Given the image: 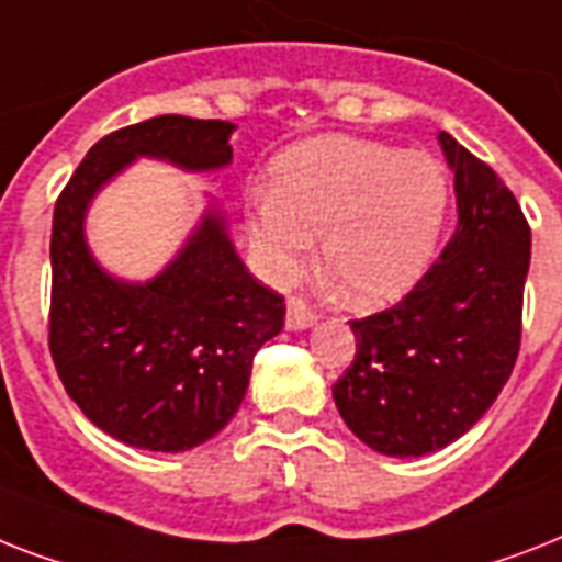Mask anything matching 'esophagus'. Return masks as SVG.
<instances>
[{
    "label": "esophagus",
    "instance_id": "esophagus-1",
    "mask_svg": "<svg viewBox=\"0 0 562 562\" xmlns=\"http://www.w3.org/2000/svg\"><path fill=\"white\" fill-rule=\"evenodd\" d=\"M316 325V316L310 313V307L299 299H290L286 302V330H307V327Z\"/></svg>",
    "mask_w": 562,
    "mask_h": 562
}]
</instances>
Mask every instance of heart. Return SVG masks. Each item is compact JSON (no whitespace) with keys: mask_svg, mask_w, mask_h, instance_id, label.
<instances>
[{"mask_svg":"<svg viewBox=\"0 0 562 562\" xmlns=\"http://www.w3.org/2000/svg\"><path fill=\"white\" fill-rule=\"evenodd\" d=\"M450 179L420 150L401 154L351 136L286 147L269 168V196L249 217V249L284 284L322 234V267L348 302L392 304L420 281L441 237Z\"/></svg>","mask_w":562,"mask_h":562,"instance_id":"b5f03b06","label":"heart"}]
</instances>
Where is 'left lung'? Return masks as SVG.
<instances>
[{
    "label": "left lung",
    "instance_id": "obj_1",
    "mask_svg": "<svg viewBox=\"0 0 562 562\" xmlns=\"http://www.w3.org/2000/svg\"><path fill=\"white\" fill-rule=\"evenodd\" d=\"M459 228L397 307L351 322L357 357L334 385L359 441L392 459L443 450L508 383L522 334L531 228L493 168L438 133Z\"/></svg>",
    "mask_w": 562,
    "mask_h": 562
}]
</instances>
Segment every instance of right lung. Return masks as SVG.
Segmentation results:
<instances>
[{
	"label": "right lung",
	"instance_id": "obj_1",
	"mask_svg": "<svg viewBox=\"0 0 562 562\" xmlns=\"http://www.w3.org/2000/svg\"><path fill=\"white\" fill-rule=\"evenodd\" d=\"M232 133L228 121L186 115L115 130L89 150L54 205V366L80 412L138 450H194L235 417L255 353L284 327V299L249 276L217 200L147 281L98 263L87 244L89 205L138 159L186 173L228 168Z\"/></svg>",
	"mask_w": 562,
	"mask_h": 562
}]
</instances>
